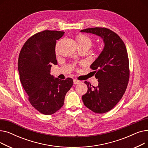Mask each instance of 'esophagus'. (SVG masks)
<instances>
[{
    "label": "esophagus",
    "instance_id": "obj_1",
    "mask_svg": "<svg viewBox=\"0 0 148 148\" xmlns=\"http://www.w3.org/2000/svg\"><path fill=\"white\" fill-rule=\"evenodd\" d=\"M82 82L79 81V80H77L76 79H74V84H79L80 83Z\"/></svg>",
    "mask_w": 148,
    "mask_h": 148
}]
</instances>
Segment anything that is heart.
Listing matches in <instances>:
<instances>
[{"label":"heart","instance_id":"b5f03b06","mask_svg":"<svg viewBox=\"0 0 148 148\" xmlns=\"http://www.w3.org/2000/svg\"><path fill=\"white\" fill-rule=\"evenodd\" d=\"M77 42L78 47H86L89 49L92 44V40L86 35L80 34L77 36Z\"/></svg>","mask_w":148,"mask_h":148}]
</instances>
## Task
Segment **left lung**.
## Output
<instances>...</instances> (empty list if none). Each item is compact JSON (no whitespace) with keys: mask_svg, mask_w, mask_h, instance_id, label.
<instances>
[{"mask_svg":"<svg viewBox=\"0 0 148 148\" xmlns=\"http://www.w3.org/2000/svg\"><path fill=\"white\" fill-rule=\"evenodd\" d=\"M80 32L96 35L104 43L103 51L90 65L98 86L94 87L85 81L88 89L82 96L84 106L90 110L104 113L118 104L127 87L130 71L126 47L118 35L107 28H88Z\"/></svg>","mask_w":148,"mask_h":148,"instance_id":"left-lung-1","label":"left lung"}]
</instances>
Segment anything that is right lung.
Wrapping results in <instances>:
<instances>
[{
  "label": "right lung",
  "instance_id": "add662e5",
  "mask_svg": "<svg viewBox=\"0 0 148 148\" xmlns=\"http://www.w3.org/2000/svg\"><path fill=\"white\" fill-rule=\"evenodd\" d=\"M64 32L44 30L29 38L20 51L18 69L20 80L35 109L45 114L56 112L64 106L65 95L73 80H60L50 74L53 64L57 65L56 40Z\"/></svg>",
  "mask_w": 148,
  "mask_h": 148
}]
</instances>
